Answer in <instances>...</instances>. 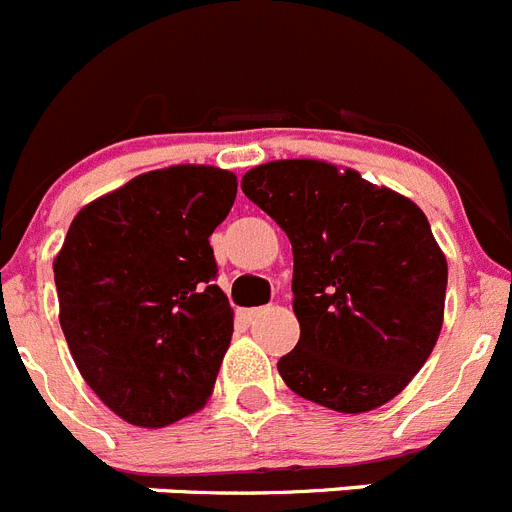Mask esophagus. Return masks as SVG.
Segmentation results:
<instances>
[{"label":"esophagus","instance_id":"obj_1","mask_svg":"<svg viewBox=\"0 0 512 512\" xmlns=\"http://www.w3.org/2000/svg\"><path fill=\"white\" fill-rule=\"evenodd\" d=\"M264 312V307H248V310H241V318L246 320V323H251V320H256Z\"/></svg>","mask_w":512,"mask_h":512}]
</instances>
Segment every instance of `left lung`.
<instances>
[{
	"instance_id": "8db88e82",
	"label": "left lung",
	"mask_w": 512,
	"mask_h": 512,
	"mask_svg": "<svg viewBox=\"0 0 512 512\" xmlns=\"http://www.w3.org/2000/svg\"><path fill=\"white\" fill-rule=\"evenodd\" d=\"M241 189L295 256L300 341L277 364L284 384L338 413L400 395L436 346L449 279L423 210L315 158L256 166Z\"/></svg>"
}]
</instances>
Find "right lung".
I'll list each match as a JSON object with an SVG mask.
<instances>
[{"label": "right lung", "mask_w": 512, "mask_h": 512, "mask_svg": "<svg viewBox=\"0 0 512 512\" xmlns=\"http://www.w3.org/2000/svg\"><path fill=\"white\" fill-rule=\"evenodd\" d=\"M235 174L169 166L130 179L74 217L53 261L61 328L81 377L115 415L164 428L212 395L233 336L210 235Z\"/></svg>", "instance_id": "1"}]
</instances>
